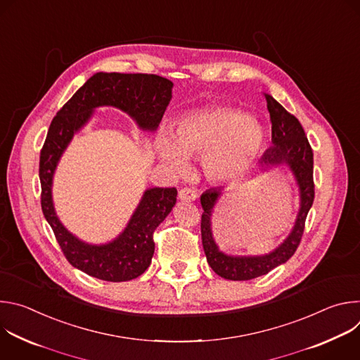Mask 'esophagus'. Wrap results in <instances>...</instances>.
<instances>
[{
	"instance_id": "1",
	"label": "esophagus",
	"mask_w": 360,
	"mask_h": 360,
	"mask_svg": "<svg viewBox=\"0 0 360 360\" xmlns=\"http://www.w3.org/2000/svg\"><path fill=\"white\" fill-rule=\"evenodd\" d=\"M196 198H198L196 191H193V189H191V188H182V189L178 192V199H179V200H184V202H193Z\"/></svg>"
}]
</instances>
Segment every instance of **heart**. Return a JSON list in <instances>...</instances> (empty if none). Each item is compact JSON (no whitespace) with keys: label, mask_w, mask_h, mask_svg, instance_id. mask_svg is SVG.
Masks as SVG:
<instances>
[{"label":"heart","mask_w":360,"mask_h":360,"mask_svg":"<svg viewBox=\"0 0 360 360\" xmlns=\"http://www.w3.org/2000/svg\"><path fill=\"white\" fill-rule=\"evenodd\" d=\"M264 146L262 127L245 112L212 107L181 117L174 136L161 129L157 150L161 161L175 174L188 171V158L202 155V169L219 184L242 176Z\"/></svg>","instance_id":"obj_1"}]
</instances>
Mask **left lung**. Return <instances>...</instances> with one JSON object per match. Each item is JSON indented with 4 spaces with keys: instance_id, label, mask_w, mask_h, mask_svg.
I'll list each match as a JSON object with an SVG mask.
<instances>
[{
    "instance_id": "obj_1",
    "label": "left lung",
    "mask_w": 360,
    "mask_h": 360,
    "mask_svg": "<svg viewBox=\"0 0 360 360\" xmlns=\"http://www.w3.org/2000/svg\"><path fill=\"white\" fill-rule=\"evenodd\" d=\"M266 105L272 122V146L264 153L258 169L286 167L297 186L299 210L289 235L271 252L262 255H229L221 250L214 236L212 218L225 188H211L200 195L202 205V245L212 271L224 279L249 281L266 275L276 266L285 264L295 253L304 228L314 198V152L307 142L300 122L290 115L279 102L265 94Z\"/></svg>"
}]
</instances>
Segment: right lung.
<instances>
[{
  "label": "right lung",
  "mask_w": 360,
  "mask_h": 360,
  "mask_svg": "<svg viewBox=\"0 0 360 360\" xmlns=\"http://www.w3.org/2000/svg\"><path fill=\"white\" fill-rule=\"evenodd\" d=\"M174 84L150 74H94L57 112L49 125L39 157L41 207L68 262L89 276L125 282L142 275L150 265L155 243L152 233L176 203L175 188H148L124 231L105 243H89L70 232L60 221L53 199L54 174L65 149L94 117L95 110L112 107L125 112L145 132H155Z\"/></svg>",
  "instance_id": "add662e5"
}]
</instances>
